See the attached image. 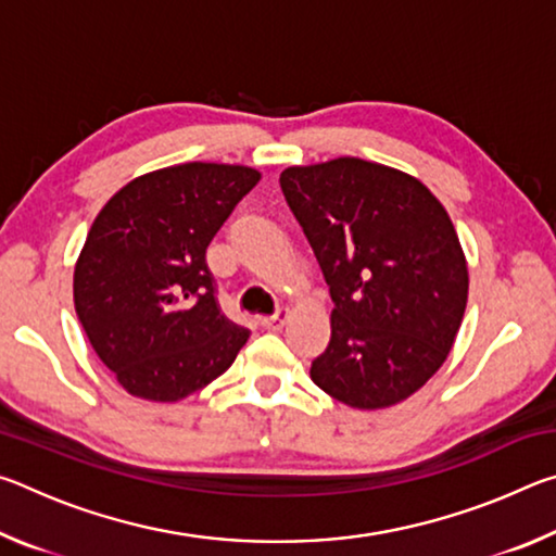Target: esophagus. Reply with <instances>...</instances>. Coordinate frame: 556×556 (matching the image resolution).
<instances>
[{"label": "esophagus", "mask_w": 556, "mask_h": 556, "mask_svg": "<svg viewBox=\"0 0 556 556\" xmlns=\"http://www.w3.org/2000/svg\"><path fill=\"white\" fill-rule=\"evenodd\" d=\"M287 316H289V308H285V306H279L277 308V312L275 314H271V316H265V318H262V326H265V328H269V331H279V328L281 326H285V321H287Z\"/></svg>", "instance_id": "esophagus-1"}]
</instances>
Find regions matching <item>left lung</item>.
<instances>
[{
    "instance_id": "left-lung-1",
    "label": "left lung",
    "mask_w": 556,
    "mask_h": 556,
    "mask_svg": "<svg viewBox=\"0 0 556 556\" xmlns=\"http://www.w3.org/2000/svg\"><path fill=\"white\" fill-rule=\"evenodd\" d=\"M333 301L331 341L312 380L338 402L407 400L456 341L468 299L458 235L425 184L355 156L279 176Z\"/></svg>"
}]
</instances>
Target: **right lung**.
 Instances as JSON below:
<instances>
[{
  "mask_svg": "<svg viewBox=\"0 0 556 556\" xmlns=\"http://www.w3.org/2000/svg\"><path fill=\"white\" fill-rule=\"evenodd\" d=\"M257 181L248 166H168L127 184L92 223L73 275L75 314L135 397H188L248 343V328L220 312L205 250Z\"/></svg>",
  "mask_w": 556,
  "mask_h": 556,
  "instance_id": "1",
  "label": "right lung"
}]
</instances>
